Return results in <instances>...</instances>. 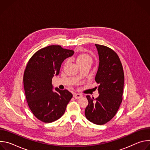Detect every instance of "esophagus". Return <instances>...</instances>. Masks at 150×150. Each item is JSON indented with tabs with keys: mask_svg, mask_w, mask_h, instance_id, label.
I'll use <instances>...</instances> for the list:
<instances>
[{
	"mask_svg": "<svg viewBox=\"0 0 150 150\" xmlns=\"http://www.w3.org/2000/svg\"><path fill=\"white\" fill-rule=\"evenodd\" d=\"M74 97L75 99H79V98L82 97V95L81 94H78V93H75L74 94Z\"/></svg>",
	"mask_w": 150,
	"mask_h": 150,
	"instance_id": "1",
	"label": "esophagus"
}]
</instances>
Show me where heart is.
<instances>
[{"label":"heart","instance_id":"obj_1","mask_svg":"<svg viewBox=\"0 0 150 150\" xmlns=\"http://www.w3.org/2000/svg\"><path fill=\"white\" fill-rule=\"evenodd\" d=\"M76 61L77 63L79 64H82L87 62H92V58L91 57L87 54V53H81L79 55H78L76 57Z\"/></svg>","mask_w":150,"mask_h":150}]
</instances>
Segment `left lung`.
<instances>
[{
	"label": "left lung",
	"instance_id": "8db88e82",
	"mask_svg": "<svg viewBox=\"0 0 150 150\" xmlns=\"http://www.w3.org/2000/svg\"><path fill=\"white\" fill-rule=\"evenodd\" d=\"M99 55V66L95 80L99 83V96H87L88 104L85 115L91 122L99 125L109 122L122 101L124 72L120 60L112 49L95 44Z\"/></svg>",
	"mask_w": 150,
	"mask_h": 150
}]
</instances>
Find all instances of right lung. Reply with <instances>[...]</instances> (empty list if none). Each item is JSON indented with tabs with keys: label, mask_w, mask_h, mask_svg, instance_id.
I'll return each instance as SVG.
<instances>
[{
	"label": "right lung",
	"mask_w": 150,
	"mask_h": 150,
	"mask_svg": "<svg viewBox=\"0 0 150 150\" xmlns=\"http://www.w3.org/2000/svg\"><path fill=\"white\" fill-rule=\"evenodd\" d=\"M72 50L51 45L36 52L28 60L23 81L26 100L33 115L40 121L51 123L65 113L72 94L67 90L52 91V78L59 74L61 64L73 55Z\"/></svg>",
	"instance_id": "add662e5"
}]
</instances>
